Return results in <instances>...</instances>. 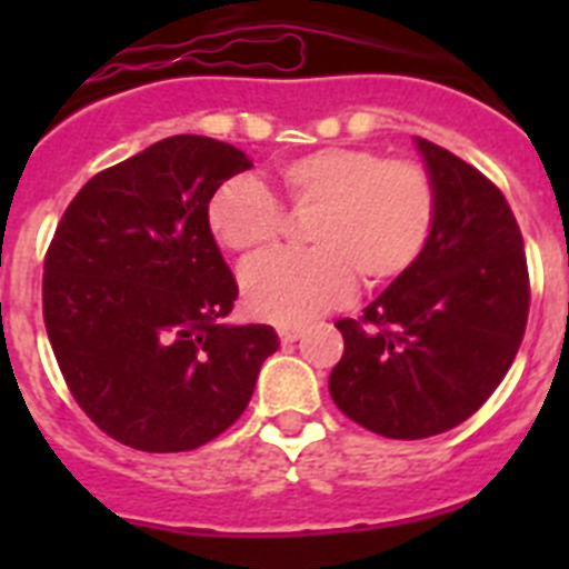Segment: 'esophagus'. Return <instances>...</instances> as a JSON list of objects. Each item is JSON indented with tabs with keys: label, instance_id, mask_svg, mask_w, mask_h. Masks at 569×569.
<instances>
[{
	"label": "esophagus",
	"instance_id": "obj_1",
	"mask_svg": "<svg viewBox=\"0 0 569 569\" xmlns=\"http://www.w3.org/2000/svg\"><path fill=\"white\" fill-rule=\"evenodd\" d=\"M301 333H305V330H301L299 325H281L279 328L281 345H293V341L301 339Z\"/></svg>",
	"mask_w": 569,
	"mask_h": 569
}]
</instances>
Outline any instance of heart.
<instances>
[{
	"mask_svg": "<svg viewBox=\"0 0 569 569\" xmlns=\"http://www.w3.org/2000/svg\"><path fill=\"white\" fill-rule=\"evenodd\" d=\"M276 182L293 208H316L310 250H276L248 261L241 296L259 319L305 325L345 305L359 276L390 284L413 268L436 222V188L421 164L370 148H319L281 162ZM208 228L224 250L253 256L273 244L281 210L253 176H236L208 202Z\"/></svg>",
	"mask_w": 569,
	"mask_h": 569,
	"instance_id": "heart-1",
	"label": "heart"
}]
</instances>
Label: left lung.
<instances>
[{"mask_svg":"<svg viewBox=\"0 0 569 569\" xmlns=\"http://www.w3.org/2000/svg\"><path fill=\"white\" fill-rule=\"evenodd\" d=\"M436 188L427 248L405 276L341 319L336 407L387 439H427L470 419L519 353L530 310L521 230L501 190L416 136Z\"/></svg>","mask_w":569,"mask_h":569,"instance_id":"obj_1","label":"left lung"}]
</instances>
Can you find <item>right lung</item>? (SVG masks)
I'll return each mask as SVG.
<instances>
[{
	"mask_svg": "<svg viewBox=\"0 0 569 569\" xmlns=\"http://www.w3.org/2000/svg\"><path fill=\"white\" fill-rule=\"evenodd\" d=\"M248 153L170 136L102 170L68 204L44 256V328L84 413L144 453H182L248 407L268 325H224L239 296L208 202Z\"/></svg>",
	"mask_w": 569,
	"mask_h": 569,
	"instance_id": "add662e5",
	"label": "right lung"
}]
</instances>
